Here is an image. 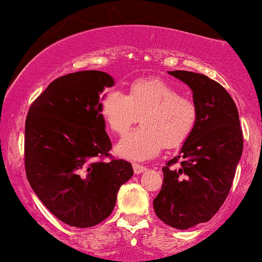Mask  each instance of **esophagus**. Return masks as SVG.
Returning <instances> with one entry per match:
<instances>
[{"label":"esophagus","mask_w":262,"mask_h":262,"mask_svg":"<svg viewBox=\"0 0 262 262\" xmlns=\"http://www.w3.org/2000/svg\"><path fill=\"white\" fill-rule=\"evenodd\" d=\"M145 170H146V167H144V165L134 164V172H135V174H140V173L145 172Z\"/></svg>","instance_id":"obj_1"}]
</instances>
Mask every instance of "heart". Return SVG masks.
Wrapping results in <instances>:
<instances>
[{
	"label": "heart",
	"instance_id": "b5f03b06",
	"mask_svg": "<svg viewBox=\"0 0 262 262\" xmlns=\"http://www.w3.org/2000/svg\"><path fill=\"white\" fill-rule=\"evenodd\" d=\"M100 117L105 127L123 136L139 121L141 128L131 132L116 147L120 157L144 162L163 149L182 146L196 127L198 105L191 98L159 79H139L127 94L118 90L105 93L100 99Z\"/></svg>",
	"mask_w": 262,
	"mask_h": 262
}]
</instances>
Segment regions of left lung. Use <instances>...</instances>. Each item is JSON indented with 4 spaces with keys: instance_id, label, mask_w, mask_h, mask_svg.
<instances>
[{
    "instance_id": "obj_1",
    "label": "left lung",
    "mask_w": 262,
    "mask_h": 262,
    "mask_svg": "<svg viewBox=\"0 0 262 262\" xmlns=\"http://www.w3.org/2000/svg\"><path fill=\"white\" fill-rule=\"evenodd\" d=\"M168 74L191 88L199 117L180 154L162 168V190L152 205L165 224L187 229L210 220L227 199L242 155L243 135L237 107L219 82L191 71Z\"/></svg>"
}]
</instances>
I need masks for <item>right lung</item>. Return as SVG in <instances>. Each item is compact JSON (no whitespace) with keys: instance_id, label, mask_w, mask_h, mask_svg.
I'll list each match as a JSON object with an SVG mask.
<instances>
[{"instance_id":"1","label":"right lung","mask_w":262,"mask_h":262,"mask_svg":"<svg viewBox=\"0 0 262 262\" xmlns=\"http://www.w3.org/2000/svg\"><path fill=\"white\" fill-rule=\"evenodd\" d=\"M113 79L97 70L58 77L32 103L25 121L27 178L56 218L77 228L111 215L132 165L110 154L99 94ZM108 157L110 161H104Z\"/></svg>"}]
</instances>
